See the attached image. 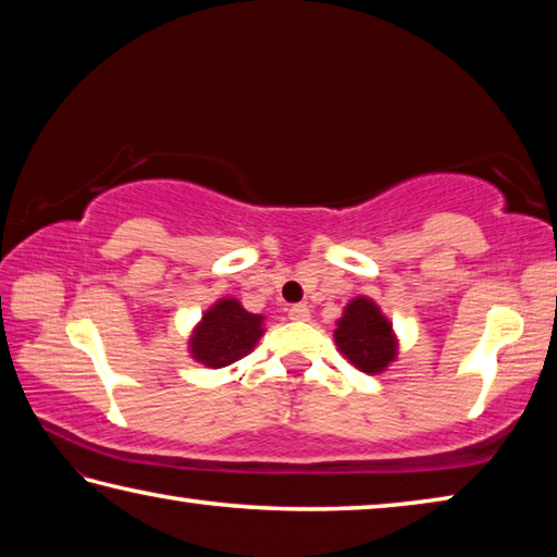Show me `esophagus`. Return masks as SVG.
<instances>
[{
    "label": "esophagus",
    "instance_id": "esophagus-1",
    "mask_svg": "<svg viewBox=\"0 0 557 557\" xmlns=\"http://www.w3.org/2000/svg\"><path fill=\"white\" fill-rule=\"evenodd\" d=\"M288 318H290V320H300V323H304V320L310 318V308L304 306V304L290 306V308H288Z\"/></svg>",
    "mask_w": 557,
    "mask_h": 557
}]
</instances>
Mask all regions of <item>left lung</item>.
I'll return each mask as SVG.
<instances>
[{"label":"left lung","instance_id":"obj_1","mask_svg":"<svg viewBox=\"0 0 557 557\" xmlns=\"http://www.w3.org/2000/svg\"><path fill=\"white\" fill-rule=\"evenodd\" d=\"M335 343L339 352L367 374L384 372V367L396 357L392 323L367 298H355L345 308L335 330Z\"/></svg>","mask_w":557,"mask_h":557}]
</instances>
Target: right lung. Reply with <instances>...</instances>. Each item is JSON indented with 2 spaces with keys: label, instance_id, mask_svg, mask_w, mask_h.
<instances>
[{
  "label": "right lung",
  "instance_id": "1",
  "mask_svg": "<svg viewBox=\"0 0 557 557\" xmlns=\"http://www.w3.org/2000/svg\"><path fill=\"white\" fill-rule=\"evenodd\" d=\"M261 333V315L247 313L237 300L224 298L202 315L190 339V352L198 362L220 369L247 357Z\"/></svg>",
  "mask_w": 557,
  "mask_h": 557
}]
</instances>
